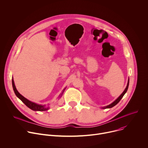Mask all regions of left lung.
<instances>
[{
	"instance_id": "obj_1",
	"label": "left lung",
	"mask_w": 148,
	"mask_h": 148,
	"mask_svg": "<svg viewBox=\"0 0 148 148\" xmlns=\"http://www.w3.org/2000/svg\"><path fill=\"white\" fill-rule=\"evenodd\" d=\"M129 82H130V80L128 79V84H127V86H126V88L125 89V90L123 91V92L122 93V94L114 102H112V103H111L110 105H108V106H107V107H103L102 108L103 109H105V108H112V107H114L115 105H116L119 101H120V100L122 99V98L123 97V95H125V94L126 92V91H127V90H128V86H129Z\"/></svg>"
}]
</instances>
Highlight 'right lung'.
<instances>
[{
	"label": "right lung",
	"instance_id": "obj_1",
	"mask_svg": "<svg viewBox=\"0 0 148 148\" xmlns=\"http://www.w3.org/2000/svg\"><path fill=\"white\" fill-rule=\"evenodd\" d=\"M12 86L13 88V90L14 91V93L16 94V95L26 105L29 107V108H30L31 110H33V111H46L49 109L48 107H46L45 105H38L36 103H34L33 102L30 101L29 100H28L27 99H26V98H25L23 96H22L16 90V88L15 87L14 83V81L12 79ZM61 97V96H60Z\"/></svg>",
	"mask_w": 148,
	"mask_h": 148
}]
</instances>
